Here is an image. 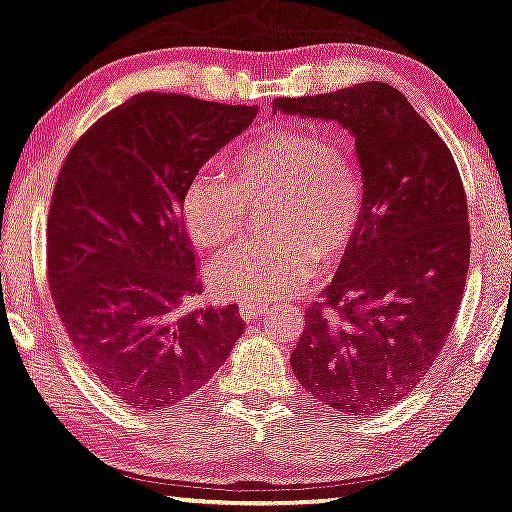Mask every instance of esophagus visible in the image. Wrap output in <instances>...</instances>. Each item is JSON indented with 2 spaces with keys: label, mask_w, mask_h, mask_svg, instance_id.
I'll use <instances>...</instances> for the list:
<instances>
[{
  "label": "esophagus",
  "mask_w": 512,
  "mask_h": 512,
  "mask_svg": "<svg viewBox=\"0 0 512 512\" xmlns=\"http://www.w3.org/2000/svg\"><path fill=\"white\" fill-rule=\"evenodd\" d=\"M238 312H241L245 321H252V319H257L260 314L267 312V307H264L262 302H241L238 304Z\"/></svg>",
  "instance_id": "esophagus-1"
}]
</instances>
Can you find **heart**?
<instances>
[{
    "label": "heart",
    "mask_w": 512,
    "mask_h": 512,
    "mask_svg": "<svg viewBox=\"0 0 512 512\" xmlns=\"http://www.w3.org/2000/svg\"><path fill=\"white\" fill-rule=\"evenodd\" d=\"M226 179L200 172L181 193V217L198 248L224 252L241 236L248 205L264 208L260 241L243 243L208 271L217 295L267 302L300 290L316 257L335 260L357 234L366 189L340 139L293 125L267 127L231 148Z\"/></svg>",
    "instance_id": "b5f03b06"
}]
</instances>
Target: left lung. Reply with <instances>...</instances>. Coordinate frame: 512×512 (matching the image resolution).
<instances>
[{
	"mask_svg": "<svg viewBox=\"0 0 512 512\" xmlns=\"http://www.w3.org/2000/svg\"><path fill=\"white\" fill-rule=\"evenodd\" d=\"M354 134L364 217L290 354L309 397L349 416L404 399L442 352L470 267L468 200L442 137L385 82L274 99Z\"/></svg>",
	"mask_w": 512,
	"mask_h": 512,
	"instance_id": "8db88e82",
	"label": "left lung"
}]
</instances>
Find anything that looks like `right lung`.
I'll use <instances>...</instances> for the list:
<instances>
[{
  "label": "right lung",
  "mask_w": 512,
  "mask_h": 512,
  "mask_svg": "<svg viewBox=\"0 0 512 512\" xmlns=\"http://www.w3.org/2000/svg\"><path fill=\"white\" fill-rule=\"evenodd\" d=\"M257 108L146 92L94 122L63 160L47 219V281L77 357L132 409L200 390L243 333L203 293L181 193Z\"/></svg>",
  "instance_id": "1"
}]
</instances>
